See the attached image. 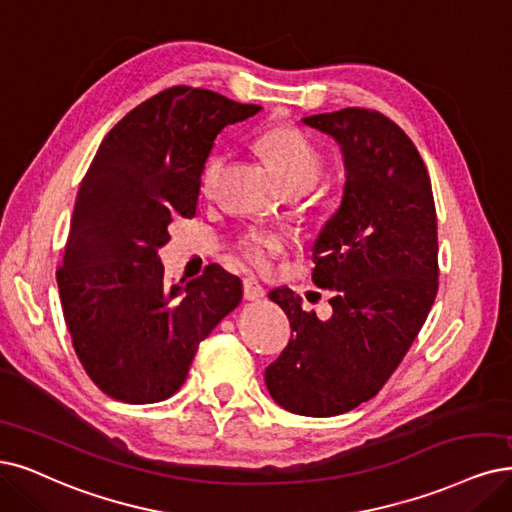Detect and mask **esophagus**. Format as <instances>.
Returning a JSON list of instances; mask_svg holds the SVG:
<instances>
[{"label": "esophagus", "mask_w": 512, "mask_h": 512, "mask_svg": "<svg viewBox=\"0 0 512 512\" xmlns=\"http://www.w3.org/2000/svg\"><path fill=\"white\" fill-rule=\"evenodd\" d=\"M242 291H244L246 301H259L263 295H266V291H263V287L259 285L255 278H244L242 280Z\"/></svg>", "instance_id": "obj_1"}]
</instances>
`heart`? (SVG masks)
Segmentation results:
<instances>
[{
  "label": "heart",
  "instance_id": "obj_1",
  "mask_svg": "<svg viewBox=\"0 0 512 512\" xmlns=\"http://www.w3.org/2000/svg\"><path fill=\"white\" fill-rule=\"evenodd\" d=\"M257 145L263 151V156L274 166L278 179L289 194L308 192L318 177L323 175V154H320V149L310 141L306 132H301L295 126H272L259 137ZM223 166L225 156L221 154H213L206 160L200 177V189L204 196L215 194ZM287 244L289 238L285 234H276L270 230H249L238 238L236 251L251 268L268 272L274 259L287 249Z\"/></svg>",
  "mask_w": 512,
  "mask_h": 512
}]
</instances>
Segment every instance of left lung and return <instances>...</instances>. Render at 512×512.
Instances as JSON below:
<instances>
[{"instance_id": "1", "label": "left lung", "mask_w": 512, "mask_h": 512, "mask_svg": "<svg viewBox=\"0 0 512 512\" xmlns=\"http://www.w3.org/2000/svg\"><path fill=\"white\" fill-rule=\"evenodd\" d=\"M342 147V204L318 234L314 285L333 291L329 320L282 287L270 299L291 323L266 369L272 399L329 418L373 399L418 337L439 289L437 211L424 160L380 111L346 107L304 118Z\"/></svg>"}]
</instances>
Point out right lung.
I'll return each instance as SVG.
<instances>
[{
  "instance_id": "1",
  "label": "right lung",
  "mask_w": 512,
  "mask_h": 512,
  "mask_svg": "<svg viewBox=\"0 0 512 512\" xmlns=\"http://www.w3.org/2000/svg\"><path fill=\"white\" fill-rule=\"evenodd\" d=\"M259 109L213 90L166 88L107 132L82 179L56 282L75 354L111 399L173 396L198 344L240 304L238 276L211 263L173 285L158 249L173 221L196 215L219 132Z\"/></svg>"
}]
</instances>
